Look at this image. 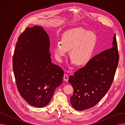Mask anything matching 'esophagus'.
Wrapping results in <instances>:
<instances>
[{
  "mask_svg": "<svg viewBox=\"0 0 125 125\" xmlns=\"http://www.w3.org/2000/svg\"><path fill=\"white\" fill-rule=\"evenodd\" d=\"M63 78H64V80L65 81H66V82L68 81V75L66 74H65L64 75Z\"/></svg>",
  "mask_w": 125,
  "mask_h": 125,
  "instance_id": "esophagus-1",
  "label": "esophagus"
}]
</instances>
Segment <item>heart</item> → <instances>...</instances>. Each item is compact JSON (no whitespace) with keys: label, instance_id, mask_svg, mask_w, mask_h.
Wrapping results in <instances>:
<instances>
[{"label":"heart","instance_id":"1","mask_svg":"<svg viewBox=\"0 0 125 125\" xmlns=\"http://www.w3.org/2000/svg\"><path fill=\"white\" fill-rule=\"evenodd\" d=\"M97 42V37L93 32L81 27L71 29L63 34L61 42L55 45V55L61 61L70 50L72 63L85 65L92 57Z\"/></svg>","mask_w":125,"mask_h":125}]
</instances>
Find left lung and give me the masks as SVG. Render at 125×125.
<instances>
[{"label":"left lung","instance_id":"left-lung-1","mask_svg":"<svg viewBox=\"0 0 125 125\" xmlns=\"http://www.w3.org/2000/svg\"><path fill=\"white\" fill-rule=\"evenodd\" d=\"M113 39L112 48L93 57L69 77L68 82L74 90L70 103L75 109L82 111L94 106L110 89L119 58L115 34Z\"/></svg>","mask_w":125,"mask_h":125}]
</instances>
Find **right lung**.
Listing matches in <instances>:
<instances>
[{"instance_id":"1","label":"right lung","mask_w":125,"mask_h":125,"mask_svg":"<svg viewBox=\"0 0 125 125\" xmlns=\"http://www.w3.org/2000/svg\"><path fill=\"white\" fill-rule=\"evenodd\" d=\"M49 37L40 26L27 27L20 35L12 58L17 87L31 105L42 108L62 83L64 71L51 62Z\"/></svg>"}]
</instances>
